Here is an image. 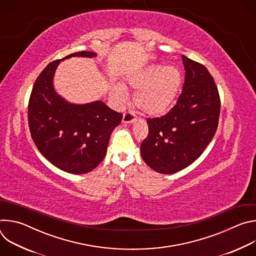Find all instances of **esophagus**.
<instances>
[{
  "label": "esophagus",
  "instance_id": "1",
  "mask_svg": "<svg viewBox=\"0 0 256 256\" xmlns=\"http://www.w3.org/2000/svg\"><path fill=\"white\" fill-rule=\"evenodd\" d=\"M136 120V118L134 116V114H132L130 112H126L124 114V118H122L124 124H132V122H134Z\"/></svg>",
  "mask_w": 256,
  "mask_h": 256
}]
</instances>
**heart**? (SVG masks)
Returning <instances> with one entry per match:
<instances>
[{
	"label": "heart",
	"mask_w": 256,
	"mask_h": 256,
	"mask_svg": "<svg viewBox=\"0 0 256 256\" xmlns=\"http://www.w3.org/2000/svg\"><path fill=\"white\" fill-rule=\"evenodd\" d=\"M182 83V75L174 64H150L132 72L128 84L134 90V104L147 114L158 116L166 112L172 105ZM112 96L118 104L126 102L128 92L124 85L116 84Z\"/></svg>",
	"instance_id": "obj_1"
}]
</instances>
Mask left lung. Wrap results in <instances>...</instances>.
Returning <instances> with one entry per match:
<instances>
[{
    "label": "left lung",
    "mask_w": 256,
    "mask_h": 256,
    "mask_svg": "<svg viewBox=\"0 0 256 256\" xmlns=\"http://www.w3.org/2000/svg\"><path fill=\"white\" fill-rule=\"evenodd\" d=\"M186 80L176 104L161 118H148L149 134L140 144L144 163L162 174L192 164L214 138L221 101L206 68L184 56Z\"/></svg>",
    "instance_id": "8db88e82"
}]
</instances>
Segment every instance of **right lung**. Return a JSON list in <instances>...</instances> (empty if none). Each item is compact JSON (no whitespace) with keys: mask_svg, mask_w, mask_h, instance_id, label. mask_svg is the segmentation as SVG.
<instances>
[{"mask_svg":"<svg viewBox=\"0 0 256 256\" xmlns=\"http://www.w3.org/2000/svg\"><path fill=\"white\" fill-rule=\"evenodd\" d=\"M94 58L93 52H79L48 64L36 79L29 99L28 124L40 152L56 167L72 174H85L104 159L112 130L122 114L97 100L74 104L54 87V72L64 60Z\"/></svg>","mask_w":256,"mask_h":256,"instance_id":"obj_1","label":"right lung"}]
</instances>
